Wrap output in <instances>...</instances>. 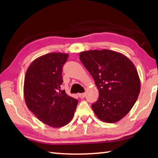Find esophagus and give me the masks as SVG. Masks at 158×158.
<instances>
[{"label":"esophagus","instance_id":"1","mask_svg":"<svg viewBox=\"0 0 158 158\" xmlns=\"http://www.w3.org/2000/svg\"><path fill=\"white\" fill-rule=\"evenodd\" d=\"M85 96V93H79V97L80 98H84Z\"/></svg>","mask_w":158,"mask_h":158}]
</instances>
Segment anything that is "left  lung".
<instances>
[{"instance_id":"8db88e82","label":"left lung","mask_w":158,"mask_h":158,"mask_svg":"<svg viewBox=\"0 0 158 158\" xmlns=\"http://www.w3.org/2000/svg\"><path fill=\"white\" fill-rule=\"evenodd\" d=\"M79 58L99 91L98 100L92 105L94 113L105 123L119 121L129 113L140 93L135 65L126 56L109 49L82 52Z\"/></svg>"}]
</instances>
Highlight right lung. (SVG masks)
I'll list each match as a JSON object with an SVG mask.
<instances>
[{"instance_id":"add662e5","label":"right lung","mask_w":158,"mask_h":158,"mask_svg":"<svg viewBox=\"0 0 158 158\" xmlns=\"http://www.w3.org/2000/svg\"><path fill=\"white\" fill-rule=\"evenodd\" d=\"M68 53H49L35 59L26 71L23 95L26 106L49 126H65L73 119L78 100L60 90L62 68Z\"/></svg>"}]
</instances>
